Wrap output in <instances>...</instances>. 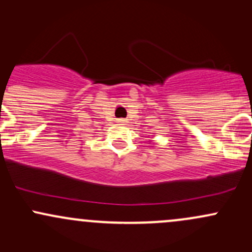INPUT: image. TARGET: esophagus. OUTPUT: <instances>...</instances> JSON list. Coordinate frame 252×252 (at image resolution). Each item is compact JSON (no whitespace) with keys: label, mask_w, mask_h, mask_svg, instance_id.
I'll use <instances>...</instances> for the list:
<instances>
[{"label":"esophagus","mask_w":252,"mask_h":252,"mask_svg":"<svg viewBox=\"0 0 252 252\" xmlns=\"http://www.w3.org/2000/svg\"><path fill=\"white\" fill-rule=\"evenodd\" d=\"M126 120H124V118H120V120H118V123H126Z\"/></svg>","instance_id":"obj_1"}]
</instances>
